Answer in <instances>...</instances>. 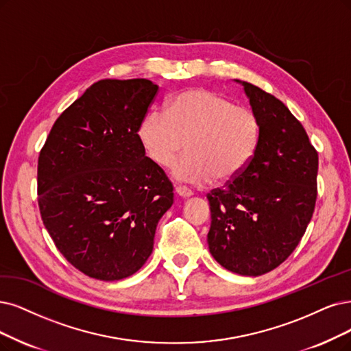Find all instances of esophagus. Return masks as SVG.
I'll return each mask as SVG.
<instances>
[{
    "label": "esophagus",
    "mask_w": 351,
    "mask_h": 351,
    "mask_svg": "<svg viewBox=\"0 0 351 351\" xmlns=\"http://www.w3.org/2000/svg\"><path fill=\"white\" fill-rule=\"evenodd\" d=\"M175 193L180 198H189L192 197V191L186 186H175Z\"/></svg>",
    "instance_id": "1"
}]
</instances>
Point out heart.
<instances>
[{"label":"heart","instance_id":"b5f03b06","mask_svg":"<svg viewBox=\"0 0 351 351\" xmlns=\"http://www.w3.org/2000/svg\"><path fill=\"white\" fill-rule=\"evenodd\" d=\"M258 134L261 125L252 108L206 89L176 95L167 111L152 108L138 128L143 149L160 167L188 147L173 163L172 175L195 185L239 178L253 159Z\"/></svg>","mask_w":351,"mask_h":351}]
</instances>
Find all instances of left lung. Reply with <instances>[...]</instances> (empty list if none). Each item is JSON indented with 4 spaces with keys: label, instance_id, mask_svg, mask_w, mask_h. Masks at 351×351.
Returning <instances> with one entry per match:
<instances>
[{
    "label": "left lung",
    "instance_id": "8db88e82",
    "mask_svg": "<svg viewBox=\"0 0 351 351\" xmlns=\"http://www.w3.org/2000/svg\"><path fill=\"white\" fill-rule=\"evenodd\" d=\"M261 134L245 171L206 198L208 247L215 261L243 276H261L300 244L317 201L318 153L302 124L276 97L239 81Z\"/></svg>",
    "mask_w": 351,
    "mask_h": 351
}]
</instances>
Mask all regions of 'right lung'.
I'll return each instance as SVG.
<instances>
[{"mask_svg": "<svg viewBox=\"0 0 351 351\" xmlns=\"http://www.w3.org/2000/svg\"><path fill=\"white\" fill-rule=\"evenodd\" d=\"M159 86L102 80L64 110L38 154L43 224L58 250L89 278L132 276L153 252L173 186L137 134Z\"/></svg>", "mask_w": 351, "mask_h": 351, "instance_id": "1", "label": "right lung"}]
</instances>
